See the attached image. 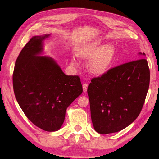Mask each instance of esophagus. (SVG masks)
Returning a JSON list of instances; mask_svg holds the SVG:
<instances>
[{"instance_id": "1", "label": "esophagus", "mask_w": 159, "mask_h": 159, "mask_svg": "<svg viewBox=\"0 0 159 159\" xmlns=\"http://www.w3.org/2000/svg\"><path fill=\"white\" fill-rule=\"evenodd\" d=\"M88 86V84L87 83H84L83 84V90H84V92H87Z\"/></svg>"}]
</instances>
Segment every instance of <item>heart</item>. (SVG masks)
<instances>
[{
  "label": "heart",
  "instance_id": "1",
  "mask_svg": "<svg viewBox=\"0 0 159 159\" xmlns=\"http://www.w3.org/2000/svg\"><path fill=\"white\" fill-rule=\"evenodd\" d=\"M77 55L82 60L90 61L88 70L92 75L102 76L113 66L117 57V50L113 44L104 45L101 40H97L82 46ZM72 63H75V61L72 60Z\"/></svg>",
  "mask_w": 159,
  "mask_h": 159
}]
</instances>
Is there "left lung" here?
Listing matches in <instances>:
<instances>
[{
  "label": "left lung",
  "instance_id": "left-lung-1",
  "mask_svg": "<svg viewBox=\"0 0 159 159\" xmlns=\"http://www.w3.org/2000/svg\"><path fill=\"white\" fill-rule=\"evenodd\" d=\"M149 84L150 70L145 59L120 65L92 79L88 94L95 131L115 133L133 123L142 111Z\"/></svg>",
  "mask_w": 159,
  "mask_h": 159
}]
</instances>
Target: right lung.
I'll list each match as a JSON object with an SVG mask.
<instances>
[{
    "mask_svg": "<svg viewBox=\"0 0 159 159\" xmlns=\"http://www.w3.org/2000/svg\"><path fill=\"white\" fill-rule=\"evenodd\" d=\"M50 36L31 38L15 62L13 85L15 98L30 121L46 131L59 130L67 107L83 92L77 75H66L55 61L42 52Z\"/></svg>",
    "mask_w": 159,
    "mask_h": 159,
    "instance_id": "1",
    "label": "right lung"
}]
</instances>
